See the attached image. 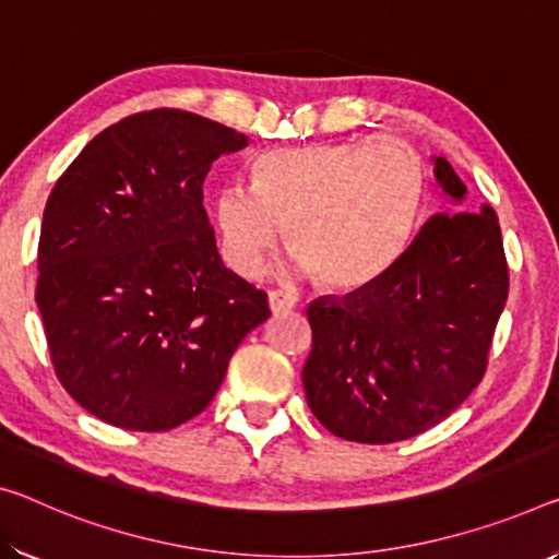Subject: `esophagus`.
Listing matches in <instances>:
<instances>
[{
    "label": "esophagus",
    "mask_w": 559,
    "mask_h": 559,
    "mask_svg": "<svg viewBox=\"0 0 559 559\" xmlns=\"http://www.w3.org/2000/svg\"><path fill=\"white\" fill-rule=\"evenodd\" d=\"M267 299H270V309H272V314L289 312V309L295 307V297L287 295V292H280V289H272L270 295H267Z\"/></svg>",
    "instance_id": "esophagus-1"
}]
</instances>
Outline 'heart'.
<instances>
[{
	"mask_svg": "<svg viewBox=\"0 0 559 559\" xmlns=\"http://www.w3.org/2000/svg\"><path fill=\"white\" fill-rule=\"evenodd\" d=\"M427 202V169L402 140L317 142L254 159L252 187L214 194L219 252L237 274L260 270L282 237L299 272L352 292L374 285L409 250Z\"/></svg>",
	"mask_w": 559,
	"mask_h": 559,
	"instance_id": "obj_1",
	"label": "heart"
}]
</instances>
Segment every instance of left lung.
I'll use <instances>...</instances> for the list:
<instances>
[{
	"label": "left lung",
	"mask_w": 559,
	"mask_h": 559,
	"mask_svg": "<svg viewBox=\"0 0 559 559\" xmlns=\"http://www.w3.org/2000/svg\"><path fill=\"white\" fill-rule=\"evenodd\" d=\"M435 179L462 204L467 187L444 157H435ZM508 289L492 207L429 217L382 280L307 307L312 415L362 444L409 440L442 423L483 382Z\"/></svg>",
	"instance_id": "obj_1"
}]
</instances>
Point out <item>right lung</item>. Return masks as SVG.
I'll list each match as a JSON object with an SVG mask.
<instances>
[{"label":"right lung","mask_w":559,"mask_h":559,"mask_svg":"<svg viewBox=\"0 0 559 559\" xmlns=\"http://www.w3.org/2000/svg\"><path fill=\"white\" fill-rule=\"evenodd\" d=\"M247 136L182 109L107 127L51 190L37 307L51 365L102 423L165 432L217 394L267 295L222 264L202 185Z\"/></svg>","instance_id":"right-lung-1"}]
</instances>
